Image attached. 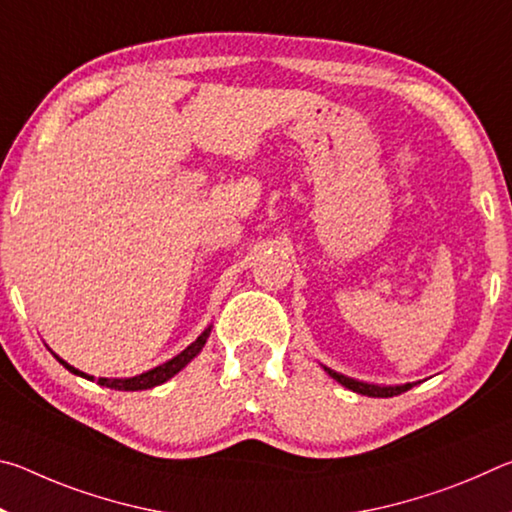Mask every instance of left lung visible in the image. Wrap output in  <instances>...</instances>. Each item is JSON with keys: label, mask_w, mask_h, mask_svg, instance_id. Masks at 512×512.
<instances>
[{"label": "left lung", "mask_w": 512, "mask_h": 512, "mask_svg": "<svg viewBox=\"0 0 512 512\" xmlns=\"http://www.w3.org/2000/svg\"><path fill=\"white\" fill-rule=\"evenodd\" d=\"M327 370V375L339 381L341 386L350 388V391L354 393H361V395H368V397H393V395H400V393H406L409 388H413V384H404V386H375V384H363V381H357V379H350L345 375H339V372L334 370Z\"/></svg>", "instance_id": "8db88e82"}]
</instances>
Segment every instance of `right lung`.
<instances>
[{
	"mask_svg": "<svg viewBox=\"0 0 512 512\" xmlns=\"http://www.w3.org/2000/svg\"><path fill=\"white\" fill-rule=\"evenodd\" d=\"M210 332H212V327H207L205 332H203L201 336H198V339H196L192 345H187V348L178 354V357H173L171 361L162 363V366H158V368H153V370H149V372H142V375L131 377V379H106V377H99L97 384L106 386V388H115V391H146V388L160 386V384H164V381L176 375V372L183 370V368L187 366V363L192 361V359L196 357V354L203 350V345H205V341H207V336H210ZM56 359H58V357H56ZM58 361L63 363V366H65L69 372H74V375H81V377L90 379V381L94 379V377H90V375H85V372L72 368V366H69V363H65L63 359H58Z\"/></svg>",
	"mask_w": 512,
	"mask_h": 512,
	"instance_id": "right-lung-1",
	"label": "right lung"
}]
</instances>
